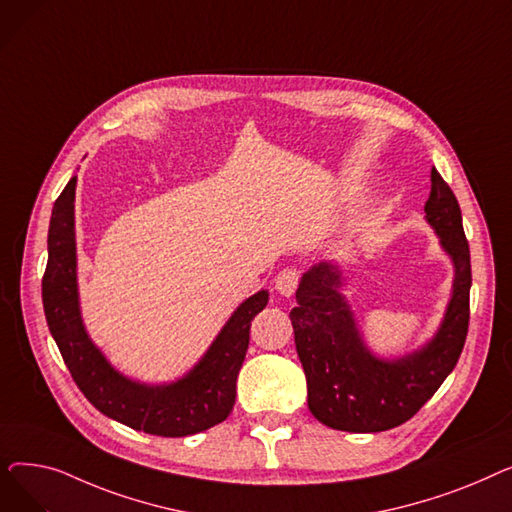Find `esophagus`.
Listing matches in <instances>:
<instances>
[{
  "mask_svg": "<svg viewBox=\"0 0 512 512\" xmlns=\"http://www.w3.org/2000/svg\"><path fill=\"white\" fill-rule=\"evenodd\" d=\"M299 272L297 270H292V267H286V270H282L278 276H276V280H274V284H276V290L282 294V297H292L294 294V290H297V286H299Z\"/></svg>",
  "mask_w": 512,
  "mask_h": 512,
  "instance_id": "obj_1",
  "label": "esophagus"
}]
</instances>
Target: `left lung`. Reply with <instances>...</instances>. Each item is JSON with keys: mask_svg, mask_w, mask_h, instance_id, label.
<instances>
[{"mask_svg": "<svg viewBox=\"0 0 512 512\" xmlns=\"http://www.w3.org/2000/svg\"><path fill=\"white\" fill-rule=\"evenodd\" d=\"M425 222L454 267L452 292L436 334L413 353L375 355L344 297L338 261L303 274L290 311L294 344L307 378V405L317 421L340 432L375 434L409 421L454 369L469 328L471 257L463 215L450 186L432 170Z\"/></svg>", "mask_w": 512, "mask_h": 512, "instance_id": "obj_1", "label": "left lung"}]
</instances>
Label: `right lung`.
Wrapping results in <instances>:
<instances>
[{"instance_id":"obj_1","label":"right lung","mask_w":512,"mask_h":512,"mask_svg":"<svg viewBox=\"0 0 512 512\" xmlns=\"http://www.w3.org/2000/svg\"><path fill=\"white\" fill-rule=\"evenodd\" d=\"M74 195L76 176L51 211L43 309L76 386L97 411L137 432L182 438L222 423L234 407L236 378L249 348L251 321L265 309L270 292L259 290L242 301L205 355L182 378L164 384L126 378L91 340L80 313Z\"/></svg>"}]
</instances>
